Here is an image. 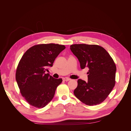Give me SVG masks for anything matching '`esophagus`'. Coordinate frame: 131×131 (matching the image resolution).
<instances>
[{
    "label": "esophagus",
    "mask_w": 131,
    "mask_h": 131,
    "mask_svg": "<svg viewBox=\"0 0 131 131\" xmlns=\"http://www.w3.org/2000/svg\"><path fill=\"white\" fill-rule=\"evenodd\" d=\"M63 79V80L66 81H68L70 80V79H69V78H64Z\"/></svg>",
    "instance_id": "34e87169"
}]
</instances>
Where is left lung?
I'll return each instance as SVG.
<instances>
[{
    "instance_id": "8db88e82",
    "label": "left lung",
    "mask_w": 131,
    "mask_h": 131,
    "mask_svg": "<svg viewBox=\"0 0 131 131\" xmlns=\"http://www.w3.org/2000/svg\"><path fill=\"white\" fill-rule=\"evenodd\" d=\"M70 49L78 59L81 69H89L88 82L78 79L74 95L86 105L101 103L115 84L116 68L113 59L103 47L96 45L74 44Z\"/></svg>"
}]
</instances>
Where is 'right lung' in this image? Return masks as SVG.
I'll return each mask as SVG.
<instances>
[{
  "label": "right lung",
  "instance_id": "add662e5",
  "mask_svg": "<svg viewBox=\"0 0 131 131\" xmlns=\"http://www.w3.org/2000/svg\"><path fill=\"white\" fill-rule=\"evenodd\" d=\"M65 49V46L55 43L40 44L30 47L23 55L16 80L22 96L30 105L42 108L53 99L62 79L53 78L45 72Z\"/></svg>",
  "mask_w": 131,
  "mask_h": 131
}]
</instances>
